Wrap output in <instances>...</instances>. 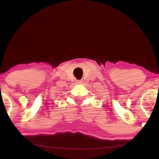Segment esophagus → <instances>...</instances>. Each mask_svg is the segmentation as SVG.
<instances>
[{
  "mask_svg": "<svg viewBox=\"0 0 159 159\" xmlns=\"http://www.w3.org/2000/svg\"><path fill=\"white\" fill-rule=\"evenodd\" d=\"M76 83H77L78 84H81L83 83V81H82V80H77V81H76Z\"/></svg>",
  "mask_w": 159,
  "mask_h": 159,
  "instance_id": "esophagus-1",
  "label": "esophagus"
}]
</instances>
